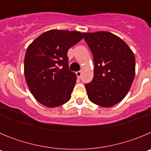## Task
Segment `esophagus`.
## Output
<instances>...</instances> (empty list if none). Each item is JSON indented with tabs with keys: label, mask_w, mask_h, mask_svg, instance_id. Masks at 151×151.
Returning <instances> with one entry per match:
<instances>
[{
	"label": "esophagus",
	"mask_w": 151,
	"mask_h": 151,
	"mask_svg": "<svg viewBox=\"0 0 151 151\" xmlns=\"http://www.w3.org/2000/svg\"><path fill=\"white\" fill-rule=\"evenodd\" d=\"M76 76L78 78H81V76H82V72L78 71V72H76Z\"/></svg>",
	"instance_id": "1"
}]
</instances>
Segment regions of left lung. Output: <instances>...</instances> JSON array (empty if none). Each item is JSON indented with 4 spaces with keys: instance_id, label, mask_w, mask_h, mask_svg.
<instances>
[{
    "instance_id": "8db88e82",
    "label": "left lung",
    "mask_w": 151,
    "mask_h": 151,
    "mask_svg": "<svg viewBox=\"0 0 151 151\" xmlns=\"http://www.w3.org/2000/svg\"><path fill=\"white\" fill-rule=\"evenodd\" d=\"M93 54L94 78L85 84L92 103L110 107L122 101L130 89L135 74L132 50L122 39L108 32L83 33Z\"/></svg>"
}]
</instances>
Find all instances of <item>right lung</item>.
I'll return each instance as SVG.
<instances>
[{
  "label": "right lung",
  "mask_w": 151,
  "mask_h": 151,
  "mask_svg": "<svg viewBox=\"0 0 151 151\" xmlns=\"http://www.w3.org/2000/svg\"><path fill=\"white\" fill-rule=\"evenodd\" d=\"M83 38L80 32L53 29L38 36L28 47L24 74L34 97L47 107L71 98L76 75L69 69L67 52Z\"/></svg>",
  "instance_id": "obj_1"
}]
</instances>
